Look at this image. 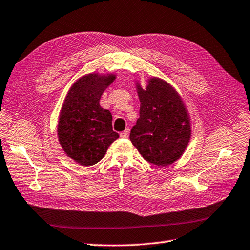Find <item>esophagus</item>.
<instances>
[{"instance_id":"esophagus-1","label":"esophagus","mask_w":250,"mask_h":250,"mask_svg":"<svg viewBox=\"0 0 250 250\" xmlns=\"http://www.w3.org/2000/svg\"><path fill=\"white\" fill-rule=\"evenodd\" d=\"M129 134H130V130L129 129H125V131H123V132L120 133V137L127 138V137H129Z\"/></svg>"}]
</instances>
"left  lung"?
Listing matches in <instances>:
<instances>
[{
  "instance_id": "obj_1",
  "label": "left lung",
  "mask_w": 250,
  "mask_h": 250,
  "mask_svg": "<svg viewBox=\"0 0 250 250\" xmlns=\"http://www.w3.org/2000/svg\"><path fill=\"white\" fill-rule=\"evenodd\" d=\"M139 118L130 139L142 156L157 167L182 156L191 136L190 119L181 96L166 81L152 78L144 89L137 83Z\"/></svg>"
}]
</instances>
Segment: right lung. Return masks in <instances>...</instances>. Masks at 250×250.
Wrapping results in <instances>:
<instances>
[{
    "instance_id": "obj_1",
    "label": "right lung",
    "mask_w": 250,
    "mask_h": 250,
    "mask_svg": "<svg viewBox=\"0 0 250 250\" xmlns=\"http://www.w3.org/2000/svg\"><path fill=\"white\" fill-rule=\"evenodd\" d=\"M115 75L89 74L69 88L60 112L59 143L66 155L82 166L97 164L119 135L113 131L112 114L99 104Z\"/></svg>"
}]
</instances>
